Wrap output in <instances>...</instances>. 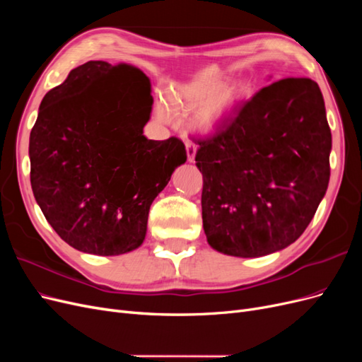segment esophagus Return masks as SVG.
Masks as SVG:
<instances>
[{
    "mask_svg": "<svg viewBox=\"0 0 362 362\" xmlns=\"http://www.w3.org/2000/svg\"><path fill=\"white\" fill-rule=\"evenodd\" d=\"M185 151H187V160L192 163L194 161V156H196V145L193 144V141L187 140L185 141Z\"/></svg>",
    "mask_w": 362,
    "mask_h": 362,
    "instance_id": "34e87169",
    "label": "esophagus"
}]
</instances>
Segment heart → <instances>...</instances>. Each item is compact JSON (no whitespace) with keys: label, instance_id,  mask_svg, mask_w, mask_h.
Returning <instances> with one entry per match:
<instances>
[{"label":"heart","instance_id":"b5f03b06","mask_svg":"<svg viewBox=\"0 0 362 362\" xmlns=\"http://www.w3.org/2000/svg\"><path fill=\"white\" fill-rule=\"evenodd\" d=\"M252 95V86L247 81H234L222 87L221 78L204 83L182 86L169 92L168 101L173 110H198L192 122L201 133L210 134L233 115L235 108ZM168 103L158 101L157 115L161 120H172L173 115Z\"/></svg>","mask_w":362,"mask_h":362}]
</instances>
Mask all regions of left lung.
Returning a JSON list of instances; mask_svg holds the SVG:
<instances>
[{
  "label": "left lung",
  "mask_w": 362,
  "mask_h": 362,
  "mask_svg": "<svg viewBox=\"0 0 362 362\" xmlns=\"http://www.w3.org/2000/svg\"><path fill=\"white\" fill-rule=\"evenodd\" d=\"M198 145L208 245L254 258L302 235L331 175L332 137L319 84L284 78L262 87Z\"/></svg>",
  "instance_id": "1"
}]
</instances>
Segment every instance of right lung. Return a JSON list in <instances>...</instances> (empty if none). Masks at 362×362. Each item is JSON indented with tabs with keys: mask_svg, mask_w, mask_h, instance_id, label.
Listing matches in <instances>:
<instances>
[{
	"mask_svg": "<svg viewBox=\"0 0 362 362\" xmlns=\"http://www.w3.org/2000/svg\"><path fill=\"white\" fill-rule=\"evenodd\" d=\"M120 67L135 74L127 86L97 78ZM152 103L144 72L101 60L72 69L43 96L30 133V181L69 246L112 257L144 243L152 201L187 160L180 139L144 136Z\"/></svg>",
	"mask_w": 362,
	"mask_h": 362,
	"instance_id": "1",
	"label": "right lung"
}]
</instances>
